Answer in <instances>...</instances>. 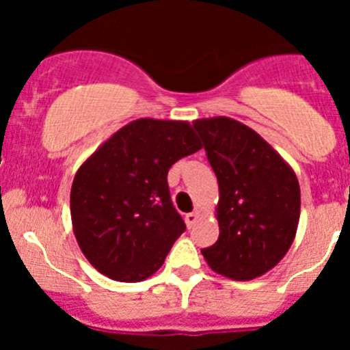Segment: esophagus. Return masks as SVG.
<instances>
[{
	"mask_svg": "<svg viewBox=\"0 0 350 350\" xmlns=\"http://www.w3.org/2000/svg\"><path fill=\"white\" fill-rule=\"evenodd\" d=\"M198 219H200V212L187 213V215H185V224H187V228H193L198 222Z\"/></svg>",
	"mask_w": 350,
	"mask_h": 350,
	"instance_id": "1",
	"label": "esophagus"
}]
</instances>
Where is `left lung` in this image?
Wrapping results in <instances>:
<instances>
[{
  "label": "left lung",
  "instance_id": "1",
  "mask_svg": "<svg viewBox=\"0 0 350 350\" xmlns=\"http://www.w3.org/2000/svg\"><path fill=\"white\" fill-rule=\"evenodd\" d=\"M219 184V238L202 254L215 273L252 280L287 254L299 222L295 170L254 129L231 119H196Z\"/></svg>",
  "mask_w": 350,
  "mask_h": 350
}]
</instances>
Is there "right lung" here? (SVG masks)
Here are the masks:
<instances>
[{"mask_svg":"<svg viewBox=\"0 0 350 350\" xmlns=\"http://www.w3.org/2000/svg\"><path fill=\"white\" fill-rule=\"evenodd\" d=\"M187 120L137 119L116 131L77 170L71 224L82 254L117 282L156 273L185 231L173 208L168 170L202 148Z\"/></svg>","mask_w":350,"mask_h":350,"instance_id":"add662e5","label":"right lung"}]
</instances>
